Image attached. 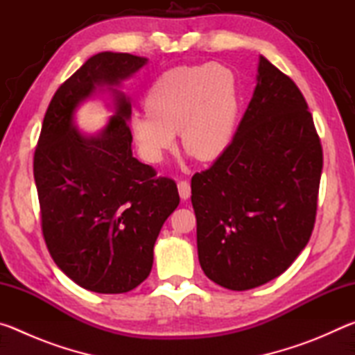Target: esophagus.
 I'll list each match as a JSON object with an SVG mask.
<instances>
[{
  "label": "esophagus",
  "instance_id": "esophagus-1",
  "mask_svg": "<svg viewBox=\"0 0 355 355\" xmlns=\"http://www.w3.org/2000/svg\"><path fill=\"white\" fill-rule=\"evenodd\" d=\"M178 194H180V197H182L183 200L189 199V196H191V184H189V182H186V180H180V182H178Z\"/></svg>",
  "mask_w": 355,
  "mask_h": 355
}]
</instances>
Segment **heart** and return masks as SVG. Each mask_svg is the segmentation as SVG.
<instances>
[{
    "label": "heart",
    "instance_id": "b5f03b06",
    "mask_svg": "<svg viewBox=\"0 0 355 355\" xmlns=\"http://www.w3.org/2000/svg\"><path fill=\"white\" fill-rule=\"evenodd\" d=\"M146 111L133 112L130 130L148 163H161L182 146L196 159L208 163L227 152L236 133L239 91L236 78L224 65L207 62L178 65L150 84Z\"/></svg>",
    "mask_w": 355,
    "mask_h": 355
}]
</instances>
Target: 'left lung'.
<instances>
[{"label":"left lung","mask_w":355,"mask_h":355,"mask_svg":"<svg viewBox=\"0 0 355 355\" xmlns=\"http://www.w3.org/2000/svg\"><path fill=\"white\" fill-rule=\"evenodd\" d=\"M322 147L302 92L260 56L235 137L191 180L197 252L209 280L244 291L285 272L316 219Z\"/></svg>","instance_id":"8db88e82"}]
</instances>
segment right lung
Wrapping results in <instances>:
<instances>
[{"label": "right lung", "instance_id": "obj_1", "mask_svg": "<svg viewBox=\"0 0 355 355\" xmlns=\"http://www.w3.org/2000/svg\"><path fill=\"white\" fill-rule=\"evenodd\" d=\"M147 62L128 53H98L58 89L34 153L42 233L59 269L101 294L133 290L148 277L161 227L178 207L172 178L131 153L130 100L116 94V114L98 137L73 127V112L95 85L119 86Z\"/></svg>", "mask_w": 355, "mask_h": 355}]
</instances>
